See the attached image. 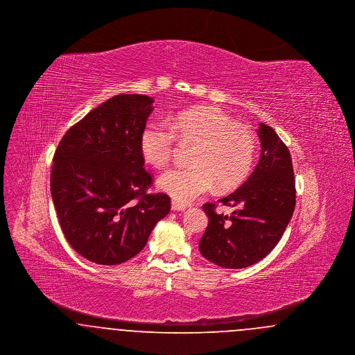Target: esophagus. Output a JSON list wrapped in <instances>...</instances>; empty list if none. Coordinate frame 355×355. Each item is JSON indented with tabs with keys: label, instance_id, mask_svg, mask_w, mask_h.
<instances>
[{
	"label": "esophagus",
	"instance_id": "obj_1",
	"mask_svg": "<svg viewBox=\"0 0 355 355\" xmlns=\"http://www.w3.org/2000/svg\"><path fill=\"white\" fill-rule=\"evenodd\" d=\"M171 209L174 211H185L186 206L182 203L177 202V201H171Z\"/></svg>",
	"mask_w": 355,
	"mask_h": 355
}]
</instances>
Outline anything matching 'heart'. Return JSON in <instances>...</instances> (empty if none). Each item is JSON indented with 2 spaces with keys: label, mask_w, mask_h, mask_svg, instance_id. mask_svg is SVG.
Instances as JSON below:
<instances>
[{
  "label": "heart",
  "mask_w": 355,
  "mask_h": 355,
  "mask_svg": "<svg viewBox=\"0 0 355 355\" xmlns=\"http://www.w3.org/2000/svg\"><path fill=\"white\" fill-rule=\"evenodd\" d=\"M177 139L194 146L190 168L164 173L157 184L180 203H189L214 186L230 190L249 175L255 157V135L243 123L213 106H198L178 113L169 125L149 123L141 133L139 149L146 164L162 169L169 165Z\"/></svg>",
  "instance_id": "1"
}]
</instances>
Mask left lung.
Instances as JSON below:
<instances>
[{
	"mask_svg": "<svg viewBox=\"0 0 355 355\" xmlns=\"http://www.w3.org/2000/svg\"><path fill=\"white\" fill-rule=\"evenodd\" d=\"M261 158L252 175L220 200L234 207L230 216L205 203L209 225L200 252L226 269H243L265 258L277 246L295 207V180L290 152L274 129L259 123Z\"/></svg>",
	"mask_w": 355,
	"mask_h": 355,
	"instance_id": "obj_1",
	"label": "left lung"
}]
</instances>
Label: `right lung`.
<instances>
[{"label":"right lung","instance_id":"add662e5","mask_svg":"<svg viewBox=\"0 0 355 355\" xmlns=\"http://www.w3.org/2000/svg\"><path fill=\"white\" fill-rule=\"evenodd\" d=\"M153 98L119 94L73 125L53 157L51 191L64 236L86 259L119 265L139 253L170 211L165 193L148 194L141 133Z\"/></svg>","mask_w":355,"mask_h":355}]
</instances>
